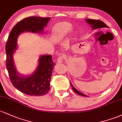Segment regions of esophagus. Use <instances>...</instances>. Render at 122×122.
<instances>
[{
  "mask_svg": "<svg viewBox=\"0 0 122 122\" xmlns=\"http://www.w3.org/2000/svg\"><path fill=\"white\" fill-rule=\"evenodd\" d=\"M64 57L62 56H61L57 58V62L58 63H62L63 61H64Z\"/></svg>",
  "mask_w": 122,
  "mask_h": 122,
  "instance_id": "1",
  "label": "esophagus"
}]
</instances>
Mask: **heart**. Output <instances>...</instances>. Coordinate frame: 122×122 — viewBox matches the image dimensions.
I'll use <instances>...</instances> for the list:
<instances>
[{
	"instance_id": "b5f03b06",
	"label": "heart",
	"mask_w": 122,
	"mask_h": 122,
	"mask_svg": "<svg viewBox=\"0 0 122 122\" xmlns=\"http://www.w3.org/2000/svg\"><path fill=\"white\" fill-rule=\"evenodd\" d=\"M72 31V26L67 22L58 23L53 29L51 40L54 43H60L69 36Z\"/></svg>"
}]
</instances>
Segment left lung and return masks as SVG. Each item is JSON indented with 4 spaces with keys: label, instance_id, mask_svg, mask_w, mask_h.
Returning <instances> with one entry per match:
<instances>
[{
    "label": "left lung",
    "instance_id": "left-lung-1",
    "mask_svg": "<svg viewBox=\"0 0 122 122\" xmlns=\"http://www.w3.org/2000/svg\"><path fill=\"white\" fill-rule=\"evenodd\" d=\"M86 22L90 25V26L91 27L92 30H96V29H102V28H108V26H107L104 22H103L101 20H95V19H85ZM71 82V86H72L73 90L75 91L76 93H77L78 95H81V96H85V97H87L88 96H86V95L84 94V93H81L77 89H76V88L74 87L73 85H72V84Z\"/></svg>",
    "mask_w": 122,
    "mask_h": 122
}]
</instances>
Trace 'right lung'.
Listing matches in <instances>:
<instances>
[{"instance_id":"right-lung-1","label":"right lung","mask_w":122,"mask_h":122,"mask_svg":"<svg viewBox=\"0 0 122 122\" xmlns=\"http://www.w3.org/2000/svg\"><path fill=\"white\" fill-rule=\"evenodd\" d=\"M50 18L31 16L23 19L12 28L5 45L6 68L10 79L15 88L30 96H43L50 89L51 73L56 64L51 55L40 56L37 69L30 75L19 74L16 69L13 56L18 49L17 40L23 32L43 33Z\"/></svg>"}]
</instances>
